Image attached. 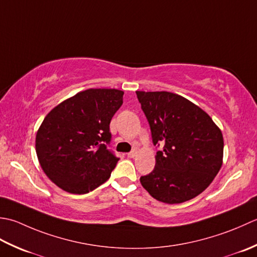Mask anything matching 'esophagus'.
<instances>
[{"label": "esophagus", "instance_id": "1", "mask_svg": "<svg viewBox=\"0 0 257 257\" xmlns=\"http://www.w3.org/2000/svg\"><path fill=\"white\" fill-rule=\"evenodd\" d=\"M136 155H138V151L134 150V151H132V152H130V153H127V158H130V159H134Z\"/></svg>", "mask_w": 257, "mask_h": 257}]
</instances>
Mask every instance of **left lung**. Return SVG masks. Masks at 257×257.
<instances>
[{"label": "left lung", "mask_w": 257, "mask_h": 257, "mask_svg": "<svg viewBox=\"0 0 257 257\" xmlns=\"http://www.w3.org/2000/svg\"><path fill=\"white\" fill-rule=\"evenodd\" d=\"M148 118L154 145L155 167L140 179L152 197L179 204L200 195L223 164L222 131L203 109L179 94L136 91Z\"/></svg>", "instance_id": "obj_1"}]
</instances>
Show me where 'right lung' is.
Wrapping results in <instances>:
<instances>
[{
	"mask_svg": "<svg viewBox=\"0 0 257 257\" xmlns=\"http://www.w3.org/2000/svg\"><path fill=\"white\" fill-rule=\"evenodd\" d=\"M123 95L116 88H88L44 117L35 138L36 155L46 176L63 191L85 194L109 179L118 161L106 149L109 123Z\"/></svg>",
	"mask_w": 257,
	"mask_h": 257,
	"instance_id": "1",
	"label": "right lung"
}]
</instances>
